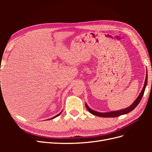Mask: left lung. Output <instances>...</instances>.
<instances>
[{"instance_id":"obj_1","label":"left lung","mask_w":152,"mask_h":152,"mask_svg":"<svg viewBox=\"0 0 152 152\" xmlns=\"http://www.w3.org/2000/svg\"><path fill=\"white\" fill-rule=\"evenodd\" d=\"M147 79H148V75H147L146 73V79H145V84H144V87L143 88H142L140 94L139 95L138 97L137 98V99L134 101V103H133L130 107H129L125 109L124 110H117V111H113V112H106V113H100V112H96L94 110L91 109L89 107L88 105L87 104H86V107L88 111L92 113L94 115L96 116H98V117H118L120 115H124V114H126L129 113L130 112L132 111L133 110H134L138 104L140 103V101L142 99V96L145 93V88H146V86L147 85Z\"/></svg>"}]
</instances>
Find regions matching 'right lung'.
I'll use <instances>...</instances> for the list:
<instances>
[{
	"label": "right lung",
	"mask_w": 152,
	"mask_h": 152,
	"mask_svg": "<svg viewBox=\"0 0 152 152\" xmlns=\"http://www.w3.org/2000/svg\"><path fill=\"white\" fill-rule=\"evenodd\" d=\"M61 112H60V113H59V114H58V115H56V116H54V117H53V118H50V119H53V118H55V117H58V116H59V115H60V114H61Z\"/></svg>",
	"instance_id": "right-lung-1"
}]
</instances>
